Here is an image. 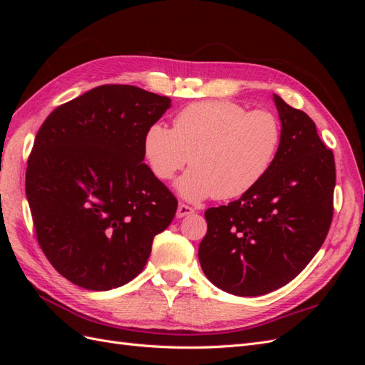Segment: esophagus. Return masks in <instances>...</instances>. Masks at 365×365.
<instances>
[{
	"instance_id": "1",
	"label": "esophagus",
	"mask_w": 365,
	"mask_h": 365,
	"mask_svg": "<svg viewBox=\"0 0 365 365\" xmlns=\"http://www.w3.org/2000/svg\"><path fill=\"white\" fill-rule=\"evenodd\" d=\"M193 212H195V210H193L192 207L185 205V204H180V205H178V208H176V217L189 216V215H192Z\"/></svg>"
}]
</instances>
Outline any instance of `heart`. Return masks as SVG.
Returning <instances> with one entry per match:
<instances>
[{
    "label": "heart",
    "instance_id": "b5f03b06",
    "mask_svg": "<svg viewBox=\"0 0 365 365\" xmlns=\"http://www.w3.org/2000/svg\"><path fill=\"white\" fill-rule=\"evenodd\" d=\"M280 143V120L268 109L247 111L233 102L210 101L184 108L173 129L153 123L143 146L163 181L173 180L190 160L193 168L176 182V192L197 202L250 192L271 169Z\"/></svg>",
    "mask_w": 365,
    "mask_h": 365
}]
</instances>
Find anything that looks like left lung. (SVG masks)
Instances as JSON below:
<instances>
[{
    "label": "left lung",
    "instance_id": "obj_1",
    "mask_svg": "<svg viewBox=\"0 0 365 365\" xmlns=\"http://www.w3.org/2000/svg\"><path fill=\"white\" fill-rule=\"evenodd\" d=\"M282 143L257 185L205 212L200 251L205 277L219 289L256 297L294 280L322 248L334 216L335 160L312 118L272 96Z\"/></svg>",
    "mask_w": 365,
    "mask_h": 365
}]
</instances>
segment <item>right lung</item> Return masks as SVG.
Returning <instances> with one entry per match:
<instances>
[{
    "mask_svg": "<svg viewBox=\"0 0 365 365\" xmlns=\"http://www.w3.org/2000/svg\"><path fill=\"white\" fill-rule=\"evenodd\" d=\"M170 98L102 85L61 105L39 128L26 195L39 247L81 288L109 291L145 268L178 201L145 160L146 130Z\"/></svg>",
    "mask_w": 365,
    "mask_h": 365,
    "instance_id": "add662e5",
    "label": "right lung"
}]
</instances>
